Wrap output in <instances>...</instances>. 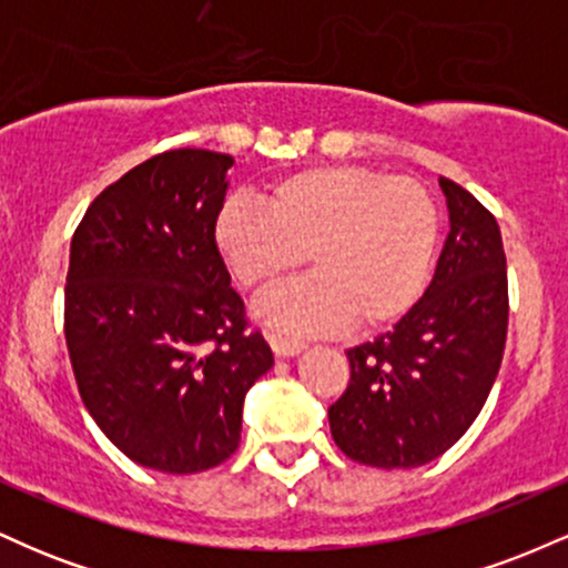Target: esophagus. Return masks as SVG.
<instances>
[{"label": "esophagus", "instance_id": "esophagus-1", "mask_svg": "<svg viewBox=\"0 0 568 568\" xmlns=\"http://www.w3.org/2000/svg\"><path fill=\"white\" fill-rule=\"evenodd\" d=\"M266 338H270V347L275 349L277 357H293V355H298V352L306 347L302 338L288 336V334H280V331H272V334H266Z\"/></svg>", "mask_w": 568, "mask_h": 568}]
</instances>
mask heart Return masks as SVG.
Masks as SVG:
<instances>
[{
    "mask_svg": "<svg viewBox=\"0 0 568 568\" xmlns=\"http://www.w3.org/2000/svg\"><path fill=\"white\" fill-rule=\"evenodd\" d=\"M262 205L230 200L213 240L243 288H270L312 264L315 275L266 293L264 323L298 334L379 331L419 302L438 245V205L422 184L361 165H317L264 189Z\"/></svg>",
    "mask_w": 568,
    "mask_h": 568,
    "instance_id": "obj_1",
    "label": "heart"
}]
</instances>
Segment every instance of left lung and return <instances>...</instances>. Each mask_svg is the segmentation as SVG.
Here are the masks:
<instances>
[{
	"mask_svg": "<svg viewBox=\"0 0 568 568\" xmlns=\"http://www.w3.org/2000/svg\"><path fill=\"white\" fill-rule=\"evenodd\" d=\"M448 237L433 283L397 325L347 349L349 384L328 408L331 435L361 465L422 467L446 454L484 408L507 338L499 224L443 179Z\"/></svg>",
	"mask_w": 568,
	"mask_h": 568,
	"instance_id": "1",
	"label": "left lung"
}]
</instances>
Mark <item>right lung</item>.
Returning <instances> with one entry per match:
<instances>
[{
    "label": "right lung",
    "mask_w": 568,
    "mask_h": 568,
    "mask_svg": "<svg viewBox=\"0 0 568 568\" xmlns=\"http://www.w3.org/2000/svg\"><path fill=\"white\" fill-rule=\"evenodd\" d=\"M232 165L207 149L158 154L103 189L71 237L63 328L82 403L160 473L230 459L245 393L275 366L213 240Z\"/></svg>",
    "instance_id": "right-lung-1"
}]
</instances>
